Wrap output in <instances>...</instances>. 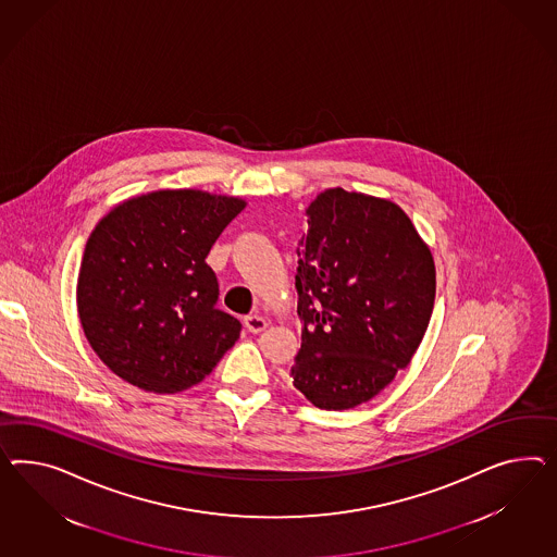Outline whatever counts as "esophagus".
I'll use <instances>...</instances> for the list:
<instances>
[{"instance_id":"34e87169","label":"esophagus","mask_w":557,"mask_h":557,"mask_svg":"<svg viewBox=\"0 0 557 557\" xmlns=\"http://www.w3.org/2000/svg\"><path fill=\"white\" fill-rule=\"evenodd\" d=\"M243 324H245L247 332H251V334H259V332L268 329V320L263 317H257V314L256 317H245Z\"/></svg>"}]
</instances>
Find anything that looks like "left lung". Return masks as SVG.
Returning <instances> with one entry per match:
<instances>
[{"mask_svg": "<svg viewBox=\"0 0 557 557\" xmlns=\"http://www.w3.org/2000/svg\"><path fill=\"white\" fill-rule=\"evenodd\" d=\"M298 243L301 346L289 369L320 409L373 399L418 350L436 298V265L389 198L329 188Z\"/></svg>", "mask_w": 557, "mask_h": 557, "instance_id": "obj_1", "label": "left lung"}]
</instances>
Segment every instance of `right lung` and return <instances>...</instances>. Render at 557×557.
<instances>
[{"label": "right lung", "instance_id": "add662e5", "mask_svg": "<svg viewBox=\"0 0 557 557\" xmlns=\"http://www.w3.org/2000/svg\"><path fill=\"white\" fill-rule=\"evenodd\" d=\"M245 207L237 196L165 188L123 200L92 228L76 310L115 375L144 392H184L237 343L240 322L214 306L205 259Z\"/></svg>", "mask_w": 557, "mask_h": 557}]
</instances>
